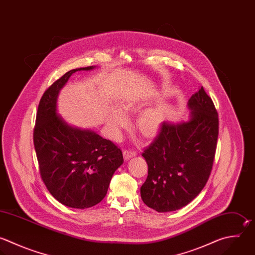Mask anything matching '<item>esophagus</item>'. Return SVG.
<instances>
[{"label": "esophagus", "instance_id": "34e87169", "mask_svg": "<svg viewBox=\"0 0 255 255\" xmlns=\"http://www.w3.org/2000/svg\"><path fill=\"white\" fill-rule=\"evenodd\" d=\"M135 153H136V151L134 150V149H132V148H127V149H125L124 150V156H125V158L126 159H129L130 157H132V156H134L135 155Z\"/></svg>", "mask_w": 255, "mask_h": 255}]
</instances>
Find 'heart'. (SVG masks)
I'll return each mask as SVG.
<instances>
[{
  "instance_id": "b5f03b06",
  "label": "heart",
  "mask_w": 255,
  "mask_h": 255,
  "mask_svg": "<svg viewBox=\"0 0 255 255\" xmlns=\"http://www.w3.org/2000/svg\"><path fill=\"white\" fill-rule=\"evenodd\" d=\"M125 112H133L138 110L139 104L136 99H128L123 105ZM128 123V116L118 107L111 109L109 114V126L113 132L117 135L120 134L121 129ZM163 123V115L159 109L151 108L142 111L136 119V128L138 131L144 136H151L155 134Z\"/></svg>"
}]
</instances>
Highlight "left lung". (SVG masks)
I'll return each mask as SVG.
<instances>
[{
	"label": "left lung",
	"instance_id": "left-lung-1",
	"mask_svg": "<svg viewBox=\"0 0 255 255\" xmlns=\"http://www.w3.org/2000/svg\"><path fill=\"white\" fill-rule=\"evenodd\" d=\"M187 123L163 122L155 139L142 152L148 171L140 187L142 201L158 212L177 210L206 184L215 156L218 115L203 87L187 103Z\"/></svg>",
	"mask_w": 255,
	"mask_h": 255
}]
</instances>
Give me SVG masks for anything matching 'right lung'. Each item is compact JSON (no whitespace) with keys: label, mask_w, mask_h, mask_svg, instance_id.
<instances>
[{"label":"right lung","mask_w":255,"mask_h":255,"mask_svg":"<svg viewBox=\"0 0 255 255\" xmlns=\"http://www.w3.org/2000/svg\"><path fill=\"white\" fill-rule=\"evenodd\" d=\"M66 73L44 93L37 112L34 145L41 177L62 204L88 208L101 202L115 171L123 164L121 148L98 133L69 126L57 114L61 89L77 71Z\"/></svg>","instance_id":"add662e5"}]
</instances>
